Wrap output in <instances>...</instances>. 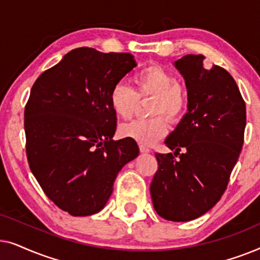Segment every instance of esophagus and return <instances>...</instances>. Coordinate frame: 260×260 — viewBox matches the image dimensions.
I'll use <instances>...</instances> for the list:
<instances>
[{
  "label": "esophagus",
  "instance_id": "obj_1",
  "mask_svg": "<svg viewBox=\"0 0 260 260\" xmlns=\"http://www.w3.org/2000/svg\"><path fill=\"white\" fill-rule=\"evenodd\" d=\"M140 151L141 152H149L150 151V149H149L148 147H145V145H143V144H140Z\"/></svg>",
  "mask_w": 260,
  "mask_h": 260
}]
</instances>
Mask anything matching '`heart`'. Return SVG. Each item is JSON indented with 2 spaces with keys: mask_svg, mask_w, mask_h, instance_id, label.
Returning a JSON list of instances; mask_svg holds the SVG:
<instances>
[{
  "mask_svg": "<svg viewBox=\"0 0 260 260\" xmlns=\"http://www.w3.org/2000/svg\"><path fill=\"white\" fill-rule=\"evenodd\" d=\"M134 88L118 83L111 88L109 102L113 113L120 119H130L138 99L152 98L149 115L152 118L122 124L119 133L141 144H152L166 136L170 123H177L187 110L188 97L175 74L159 65H149L133 77Z\"/></svg>",
  "mask_w": 260,
  "mask_h": 260,
  "instance_id": "heart-1",
  "label": "heart"
}]
</instances>
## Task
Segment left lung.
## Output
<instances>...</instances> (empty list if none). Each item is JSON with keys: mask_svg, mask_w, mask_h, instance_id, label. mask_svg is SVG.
I'll use <instances>...</instances> for the list:
<instances>
[{"mask_svg": "<svg viewBox=\"0 0 260 260\" xmlns=\"http://www.w3.org/2000/svg\"><path fill=\"white\" fill-rule=\"evenodd\" d=\"M202 54L175 66L186 80L188 112L166 140L172 154H155L150 184L155 211L170 221H189L208 212L225 193L244 144L246 106L225 69H207Z\"/></svg>", "mask_w": 260, "mask_h": 260, "instance_id": "8db88e82", "label": "left lung"}]
</instances>
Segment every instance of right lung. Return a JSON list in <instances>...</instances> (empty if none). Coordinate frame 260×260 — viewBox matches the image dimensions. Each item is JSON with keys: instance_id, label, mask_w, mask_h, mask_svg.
<instances>
[{"instance_id": "right-lung-1", "label": "right lung", "mask_w": 260, "mask_h": 260, "mask_svg": "<svg viewBox=\"0 0 260 260\" xmlns=\"http://www.w3.org/2000/svg\"><path fill=\"white\" fill-rule=\"evenodd\" d=\"M136 66L130 53L80 47L41 73L24 108L26 154L42 190L74 216L104 207L120 169L137 157L133 138L113 141L111 88Z\"/></svg>"}]
</instances>
